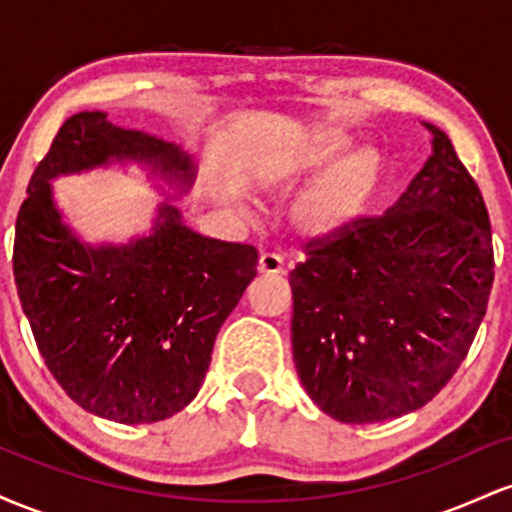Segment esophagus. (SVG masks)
Listing matches in <instances>:
<instances>
[{"label":"esophagus","instance_id":"1","mask_svg":"<svg viewBox=\"0 0 512 512\" xmlns=\"http://www.w3.org/2000/svg\"><path fill=\"white\" fill-rule=\"evenodd\" d=\"M257 269H260V274H284V262H281L279 255H274V252H264L260 255V262H257Z\"/></svg>","mask_w":512,"mask_h":512}]
</instances>
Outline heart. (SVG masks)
Masks as SVG:
<instances>
[{
  "label": "heart",
  "instance_id": "1",
  "mask_svg": "<svg viewBox=\"0 0 512 512\" xmlns=\"http://www.w3.org/2000/svg\"><path fill=\"white\" fill-rule=\"evenodd\" d=\"M346 149H349V142L344 137L327 134L303 151L296 170H317L327 166ZM291 178V170L276 168L264 173L262 182L267 187H284ZM375 185H378V156L373 151H358V154L344 158L296 199L291 209L293 228L303 240H313V243L342 236L368 207ZM240 209L245 216H252L245 204H240Z\"/></svg>",
  "mask_w": 512,
  "mask_h": 512
}]
</instances>
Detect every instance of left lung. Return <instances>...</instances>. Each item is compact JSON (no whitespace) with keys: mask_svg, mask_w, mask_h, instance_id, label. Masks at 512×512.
<instances>
[{"mask_svg":"<svg viewBox=\"0 0 512 512\" xmlns=\"http://www.w3.org/2000/svg\"><path fill=\"white\" fill-rule=\"evenodd\" d=\"M383 216L305 243L291 272V342L310 399L342 424H378L448 385L486 315L491 223L448 134Z\"/></svg>","mask_w":512,"mask_h":512,"instance_id":"1","label":"left lung"}]
</instances>
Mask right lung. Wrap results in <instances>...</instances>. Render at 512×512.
Masks as SVG:
<instances>
[{"label":"right lung","mask_w":512,"mask_h":512,"mask_svg":"<svg viewBox=\"0 0 512 512\" xmlns=\"http://www.w3.org/2000/svg\"><path fill=\"white\" fill-rule=\"evenodd\" d=\"M105 117H69L35 168L16 219L14 279L62 390L103 419L154 424L195 399L223 320L257 276V250L199 236L170 204L149 236L81 243L52 202L50 180L110 161L144 163L182 190L195 180L180 146Z\"/></svg>","instance_id":"obj_1"}]
</instances>
